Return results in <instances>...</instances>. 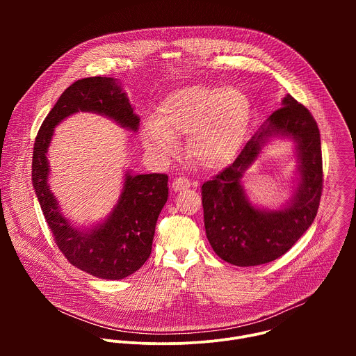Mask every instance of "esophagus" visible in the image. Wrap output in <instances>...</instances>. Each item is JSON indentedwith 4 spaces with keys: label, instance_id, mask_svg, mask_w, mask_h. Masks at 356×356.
<instances>
[{
    "label": "esophagus",
    "instance_id": "1",
    "mask_svg": "<svg viewBox=\"0 0 356 356\" xmlns=\"http://www.w3.org/2000/svg\"><path fill=\"white\" fill-rule=\"evenodd\" d=\"M190 186H191V183H190V180L186 179V177H177V179H175L173 183H172V188H173L175 191L186 190V188H188Z\"/></svg>",
    "mask_w": 356,
    "mask_h": 356
}]
</instances>
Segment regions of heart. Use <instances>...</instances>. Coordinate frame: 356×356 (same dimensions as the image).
I'll return each instance as SVG.
<instances>
[{
    "instance_id": "b5f03b06",
    "label": "heart",
    "mask_w": 356,
    "mask_h": 356,
    "mask_svg": "<svg viewBox=\"0 0 356 356\" xmlns=\"http://www.w3.org/2000/svg\"><path fill=\"white\" fill-rule=\"evenodd\" d=\"M250 117L248 97L239 90L190 86L170 92L155 120L145 125L142 140L152 154L169 156L176 139L188 135V154L209 170L229 163L238 152Z\"/></svg>"
}]
</instances>
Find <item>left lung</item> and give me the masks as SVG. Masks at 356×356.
Here are the masks:
<instances>
[{
	"mask_svg": "<svg viewBox=\"0 0 356 356\" xmlns=\"http://www.w3.org/2000/svg\"><path fill=\"white\" fill-rule=\"evenodd\" d=\"M232 165L201 187L206 234L217 255L235 266L269 264L284 253L313 224L323 193L320 131L312 113L287 94ZM283 134L296 142L300 181L282 211L253 208L240 184L269 137Z\"/></svg>",
	"mask_w": 356,
	"mask_h": 356,
	"instance_id": "8db88e82",
	"label": "left lung"
}]
</instances>
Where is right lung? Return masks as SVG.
I'll list each match as a JSON object with an SVG mask.
<instances>
[{"mask_svg": "<svg viewBox=\"0 0 356 356\" xmlns=\"http://www.w3.org/2000/svg\"><path fill=\"white\" fill-rule=\"evenodd\" d=\"M79 111L106 115L121 127L138 131L127 94L111 77H87L74 81L59 97L42 122L33 145L32 184L42 213L65 258L80 270L99 279L120 280L135 273L149 258L158 217L168 201V176L127 172L122 193L103 224L88 231L73 227L59 210L47 184V147L54 128Z\"/></svg>", "mask_w": 356, "mask_h": 356, "instance_id": "1", "label": "right lung"}]
</instances>
